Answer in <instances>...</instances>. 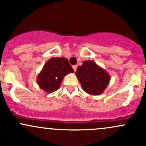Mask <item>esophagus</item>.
Returning a JSON list of instances; mask_svg holds the SVG:
<instances>
[{
	"label": "esophagus",
	"instance_id": "34e87169",
	"mask_svg": "<svg viewBox=\"0 0 146 146\" xmlns=\"http://www.w3.org/2000/svg\"><path fill=\"white\" fill-rule=\"evenodd\" d=\"M77 65H75V66H73V70H74V71H76V69H77Z\"/></svg>",
	"mask_w": 146,
	"mask_h": 146
}]
</instances>
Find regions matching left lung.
<instances>
[{
  "label": "left lung",
  "mask_w": 146,
  "mask_h": 146,
  "mask_svg": "<svg viewBox=\"0 0 146 146\" xmlns=\"http://www.w3.org/2000/svg\"><path fill=\"white\" fill-rule=\"evenodd\" d=\"M76 75L82 90L90 95H101L108 86L110 76L93 61H85L78 67Z\"/></svg>",
  "instance_id": "1"
}]
</instances>
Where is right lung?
Segmentation results:
<instances>
[{
	"mask_svg": "<svg viewBox=\"0 0 146 146\" xmlns=\"http://www.w3.org/2000/svg\"><path fill=\"white\" fill-rule=\"evenodd\" d=\"M68 60L63 57H52L45 63L36 78L39 88L46 93L57 90L65 76L73 73Z\"/></svg>",
	"mask_w": 146,
	"mask_h": 146,
	"instance_id": "right-lung-1",
	"label": "right lung"
}]
</instances>
